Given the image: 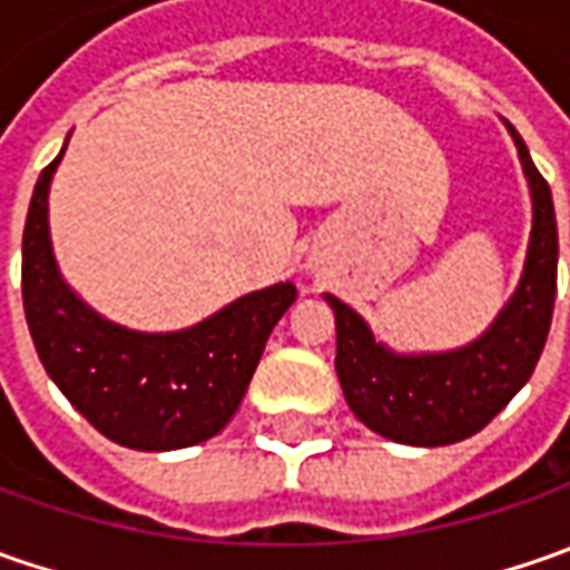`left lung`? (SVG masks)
I'll list each match as a JSON object with an SVG mask.
<instances>
[{"label": "left lung", "instance_id": "obj_1", "mask_svg": "<svg viewBox=\"0 0 570 570\" xmlns=\"http://www.w3.org/2000/svg\"><path fill=\"white\" fill-rule=\"evenodd\" d=\"M517 155L530 180L533 230L520 285L494 323L470 345L434 355H396L348 304L326 295L336 314V374L358 422L396 444L444 448L492 422L537 371L556 311L559 228L552 189L514 126Z\"/></svg>", "mask_w": 570, "mask_h": 570}]
</instances>
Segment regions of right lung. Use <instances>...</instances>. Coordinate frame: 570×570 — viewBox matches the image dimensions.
<instances>
[{"label":"right lung","instance_id":"obj_1","mask_svg":"<svg viewBox=\"0 0 570 570\" xmlns=\"http://www.w3.org/2000/svg\"><path fill=\"white\" fill-rule=\"evenodd\" d=\"M62 151L40 170L21 240V297L40 362L62 396L122 448L180 450L215 438L297 288L278 282L250 292L177 333H136L104 320L62 282L50 247L47 196Z\"/></svg>","mask_w":570,"mask_h":570}]
</instances>
